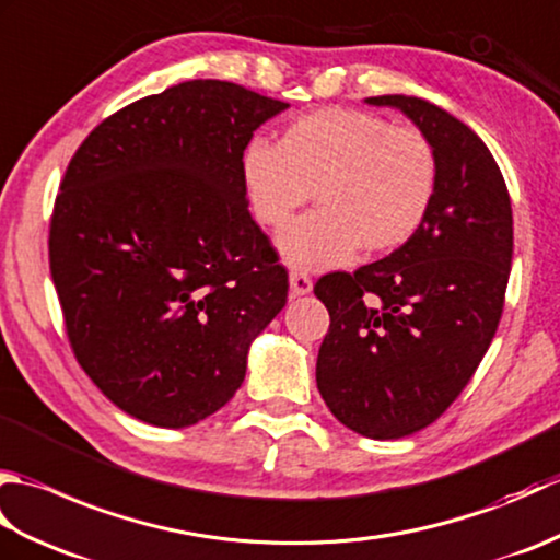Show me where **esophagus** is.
<instances>
[{
    "mask_svg": "<svg viewBox=\"0 0 560 560\" xmlns=\"http://www.w3.org/2000/svg\"><path fill=\"white\" fill-rule=\"evenodd\" d=\"M289 283H291V295H293V299H295V295H307V293L313 291V279L307 277V273H303V271H291Z\"/></svg>",
    "mask_w": 560,
    "mask_h": 560,
    "instance_id": "esophagus-1",
    "label": "esophagus"
}]
</instances>
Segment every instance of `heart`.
I'll use <instances>...</instances> for the list:
<instances>
[{
    "mask_svg": "<svg viewBox=\"0 0 560 560\" xmlns=\"http://www.w3.org/2000/svg\"><path fill=\"white\" fill-rule=\"evenodd\" d=\"M243 180L259 223L283 229L307 199L319 211L279 235L295 269H331L389 255L421 231L435 201L440 161L419 127L359 110L325 108L293 120L271 144L253 139Z\"/></svg>",
    "mask_w": 560,
    "mask_h": 560,
    "instance_id": "heart-1",
    "label": "heart"
}]
</instances>
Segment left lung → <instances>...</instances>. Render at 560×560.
<instances>
[{
	"label": "left lung",
	"mask_w": 560,
	"mask_h": 560,
	"mask_svg": "<svg viewBox=\"0 0 560 560\" xmlns=\"http://www.w3.org/2000/svg\"><path fill=\"white\" fill-rule=\"evenodd\" d=\"M431 137L440 161L421 231L385 259L315 283L329 311L317 389L337 419L375 440L431 425L467 387L503 315L513 207L489 147L438 105L375 96Z\"/></svg>",
	"instance_id": "left-lung-1"
}]
</instances>
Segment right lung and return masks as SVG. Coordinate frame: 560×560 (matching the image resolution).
Wrapping results in <instances>:
<instances>
[{
    "mask_svg": "<svg viewBox=\"0 0 560 560\" xmlns=\"http://www.w3.org/2000/svg\"><path fill=\"white\" fill-rule=\"evenodd\" d=\"M289 103L219 79L93 129L50 219V273L79 365L115 407L185 428L243 385L289 273L247 211L243 153Z\"/></svg>",
    "mask_w": 560,
    "mask_h": 560,
    "instance_id": "add662e5",
    "label": "right lung"
}]
</instances>
